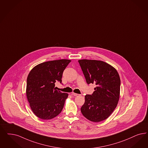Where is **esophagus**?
Listing matches in <instances>:
<instances>
[{"label":"esophagus","instance_id":"esophagus-1","mask_svg":"<svg viewBox=\"0 0 148 148\" xmlns=\"http://www.w3.org/2000/svg\"><path fill=\"white\" fill-rule=\"evenodd\" d=\"M71 95H73V96H80V95H79V94H78L74 93V92H73V93L71 94Z\"/></svg>","mask_w":148,"mask_h":148}]
</instances>
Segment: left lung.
I'll list each match as a JSON object with an SVG mask.
<instances>
[{
    "label": "left lung",
    "instance_id": "left-lung-1",
    "mask_svg": "<svg viewBox=\"0 0 148 148\" xmlns=\"http://www.w3.org/2000/svg\"><path fill=\"white\" fill-rule=\"evenodd\" d=\"M78 62L86 83L96 85L92 95L85 96L81 112L90 121H102L111 114L118 104L119 75L114 67L103 61L81 59Z\"/></svg>",
    "mask_w": 148,
    "mask_h": 148
}]
</instances>
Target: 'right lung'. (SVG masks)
<instances>
[{
	"label": "right lung",
	"mask_w": 148,
	"mask_h": 148,
	"mask_svg": "<svg viewBox=\"0 0 148 148\" xmlns=\"http://www.w3.org/2000/svg\"><path fill=\"white\" fill-rule=\"evenodd\" d=\"M71 62L59 59L42 63L30 71L27 78L26 96L32 112L45 120L58 116L68 94L57 90L55 83H62L63 71Z\"/></svg>",
	"instance_id": "obj_1"
}]
</instances>
